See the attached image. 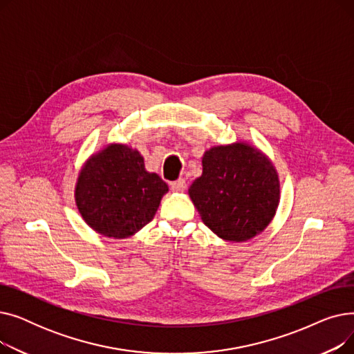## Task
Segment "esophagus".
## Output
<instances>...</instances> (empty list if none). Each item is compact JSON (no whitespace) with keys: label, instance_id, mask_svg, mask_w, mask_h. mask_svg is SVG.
I'll list each match as a JSON object with an SVG mask.
<instances>
[{"label":"esophagus","instance_id":"esophagus-1","mask_svg":"<svg viewBox=\"0 0 354 354\" xmlns=\"http://www.w3.org/2000/svg\"><path fill=\"white\" fill-rule=\"evenodd\" d=\"M171 189L174 192H183L187 189V182H185V179H178L171 183Z\"/></svg>","mask_w":354,"mask_h":354}]
</instances>
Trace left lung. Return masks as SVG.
<instances>
[{
  "label": "left lung",
  "mask_w": 354,
  "mask_h": 354,
  "mask_svg": "<svg viewBox=\"0 0 354 354\" xmlns=\"http://www.w3.org/2000/svg\"><path fill=\"white\" fill-rule=\"evenodd\" d=\"M201 219L230 243L261 234L280 203V179L270 158L247 142L214 146L188 191Z\"/></svg>",
  "instance_id": "1"
}]
</instances>
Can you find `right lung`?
I'll list each match as a JSON object with an SVG mask.
<instances>
[{
    "mask_svg": "<svg viewBox=\"0 0 354 354\" xmlns=\"http://www.w3.org/2000/svg\"><path fill=\"white\" fill-rule=\"evenodd\" d=\"M167 191L158 174L145 169L143 156L136 149L110 143L83 165L74 199L91 230L122 239L153 219Z\"/></svg>",
    "mask_w": 354,
    "mask_h": 354,
    "instance_id": "obj_1",
    "label": "right lung"
}]
</instances>
